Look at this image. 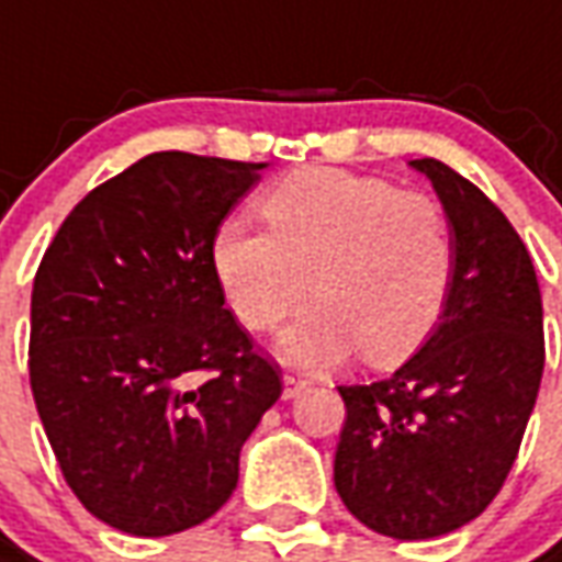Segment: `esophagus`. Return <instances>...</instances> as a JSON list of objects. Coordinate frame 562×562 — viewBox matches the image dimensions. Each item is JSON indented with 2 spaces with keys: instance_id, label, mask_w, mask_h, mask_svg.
<instances>
[{
  "instance_id": "esophagus-1",
  "label": "esophagus",
  "mask_w": 562,
  "mask_h": 562,
  "mask_svg": "<svg viewBox=\"0 0 562 562\" xmlns=\"http://www.w3.org/2000/svg\"><path fill=\"white\" fill-rule=\"evenodd\" d=\"M306 385H310V379L289 376V373H285V376H282V397H285V401H292V397H297L301 391H306Z\"/></svg>"
}]
</instances>
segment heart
<instances>
[{"mask_svg":"<svg viewBox=\"0 0 562 562\" xmlns=\"http://www.w3.org/2000/svg\"><path fill=\"white\" fill-rule=\"evenodd\" d=\"M270 232L222 222L210 258L234 316L249 330L280 328L297 364H337L364 352L373 364L413 355L442 316L458 246L448 213L422 192L385 177L301 168L261 198Z\"/></svg>","mask_w":562,"mask_h":562,"instance_id":"obj_1","label":"heart"}]
</instances>
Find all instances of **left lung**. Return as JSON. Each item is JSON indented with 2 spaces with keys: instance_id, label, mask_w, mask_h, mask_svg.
I'll use <instances>...</instances> for the list:
<instances>
[{
  "instance_id": "1",
  "label": "left lung",
  "mask_w": 562,
  "mask_h": 562,
  "mask_svg": "<svg viewBox=\"0 0 562 562\" xmlns=\"http://www.w3.org/2000/svg\"><path fill=\"white\" fill-rule=\"evenodd\" d=\"M448 213L458 265L439 325L394 376L340 385L337 494L391 539H434L499 494L544 370L542 294L530 252L482 189L413 159Z\"/></svg>"
}]
</instances>
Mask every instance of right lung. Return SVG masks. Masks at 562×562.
Instances as JSON below:
<instances>
[{
    "mask_svg": "<svg viewBox=\"0 0 562 562\" xmlns=\"http://www.w3.org/2000/svg\"><path fill=\"white\" fill-rule=\"evenodd\" d=\"M261 168L149 153L68 213L38 265L35 409L68 487L114 530L171 536L216 515L280 401L210 258Z\"/></svg>",
    "mask_w": 562,
    "mask_h": 562,
    "instance_id": "obj_1",
    "label": "right lung"
}]
</instances>
